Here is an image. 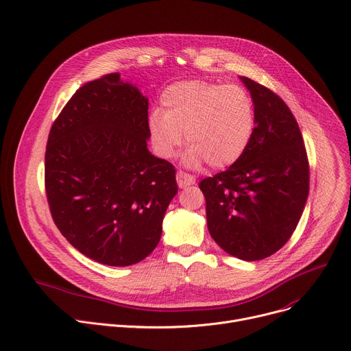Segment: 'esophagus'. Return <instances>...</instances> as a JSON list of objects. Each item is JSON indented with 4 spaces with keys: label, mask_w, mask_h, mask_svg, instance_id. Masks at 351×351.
<instances>
[{
    "label": "esophagus",
    "mask_w": 351,
    "mask_h": 351,
    "mask_svg": "<svg viewBox=\"0 0 351 351\" xmlns=\"http://www.w3.org/2000/svg\"><path fill=\"white\" fill-rule=\"evenodd\" d=\"M176 180H178L179 187H182V189L187 187V186H192V184L196 183V178L193 175H189V173L182 172V171H179L176 173Z\"/></svg>",
    "instance_id": "esophagus-1"
}]
</instances>
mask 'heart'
<instances>
[{"label":"heart","instance_id":"obj_1","mask_svg":"<svg viewBox=\"0 0 351 351\" xmlns=\"http://www.w3.org/2000/svg\"><path fill=\"white\" fill-rule=\"evenodd\" d=\"M161 110L151 113L148 132L155 152L171 158L183 143L189 167L208 162L227 168L246 152L254 130L256 109L250 93L239 85L202 80L169 85L161 95Z\"/></svg>","mask_w":351,"mask_h":351}]
</instances>
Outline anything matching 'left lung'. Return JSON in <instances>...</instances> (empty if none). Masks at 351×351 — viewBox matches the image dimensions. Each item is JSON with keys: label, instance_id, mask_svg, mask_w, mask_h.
Segmentation results:
<instances>
[{"label": "left lung", "instance_id": "8db88e82", "mask_svg": "<svg viewBox=\"0 0 351 351\" xmlns=\"http://www.w3.org/2000/svg\"><path fill=\"white\" fill-rule=\"evenodd\" d=\"M256 130L238 162L199 186L207 227L221 249L253 262L271 256L295 231L309 192V164L298 123L285 102L246 77Z\"/></svg>", "mask_w": 351, "mask_h": 351}]
</instances>
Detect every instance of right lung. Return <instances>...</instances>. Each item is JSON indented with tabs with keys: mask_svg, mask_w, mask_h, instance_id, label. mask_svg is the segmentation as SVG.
Instances as JSON below:
<instances>
[{
	"mask_svg": "<svg viewBox=\"0 0 351 351\" xmlns=\"http://www.w3.org/2000/svg\"><path fill=\"white\" fill-rule=\"evenodd\" d=\"M148 99L108 74L84 84L54 120L45 187L54 224L86 258L141 262L156 247L178 193L175 168L147 148Z\"/></svg>",
	"mask_w": 351,
	"mask_h": 351,
	"instance_id": "add662e5",
	"label": "right lung"
}]
</instances>
